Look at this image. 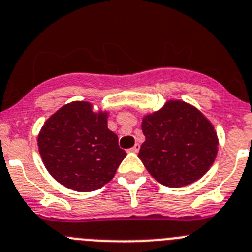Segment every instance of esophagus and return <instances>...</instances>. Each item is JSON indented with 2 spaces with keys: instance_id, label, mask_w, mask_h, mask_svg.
I'll return each mask as SVG.
<instances>
[{
  "instance_id": "obj_1",
  "label": "esophagus",
  "mask_w": 252,
  "mask_h": 252,
  "mask_svg": "<svg viewBox=\"0 0 252 252\" xmlns=\"http://www.w3.org/2000/svg\"><path fill=\"white\" fill-rule=\"evenodd\" d=\"M139 149H140V144H139V143H135L134 147L129 149V152H133V153H138V152H139Z\"/></svg>"
}]
</instances>
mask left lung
<instances>
[{"instance_id": "obj_1", "label": "left lung", "mask_w": 252, "mask_h": 252, "mask_svg": "<svg viewBox=\"0 0 252 252\" xmlns=\"http://www.w3.org/2000/svg\"><path fill=\"white\" fill-rule=\"evenodd\" d=\"M146 140L138 157L156 181L167 187L191 185L216 159L219 137L207 118L183 100H167L142 119Z\"/></svg>"}]
</instances>
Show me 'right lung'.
Wrapping results in <instances>:
<instances>
[{"instance_id": "add662e5", "label": "right lung", "mask_w": 252, "mask_h": 252, "mask_svg": "<svg viewBox=\"0 0 252 252\" xmlns=\"http://www.w3.org/2000/svg\"><path fill=\"white\" fill-rule=\"evenodd\" d=\"M108 117L89 101H71L45 122L37 146L54 180L78 192L95 191L112 181L126 153L108 129Z\"/></svg>"}]
</instances>
